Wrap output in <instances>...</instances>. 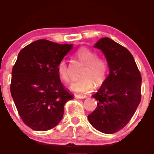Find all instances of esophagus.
<instances>
[{"label": "esophagus", "mask_w": 154, "mask_h": 154, "mask_svg": "<svg viewBox=\"0 0 154 154\" xmlns=\"http://www.w3.org/2000/svg\"><path fill=\"white\" fill-rule=\"evenodd\" d=\"M75 97L77 98V99H84V98H87V96H85V95H75Z\"/></svg>", "instance_id": "obj_1"}]
</instances>
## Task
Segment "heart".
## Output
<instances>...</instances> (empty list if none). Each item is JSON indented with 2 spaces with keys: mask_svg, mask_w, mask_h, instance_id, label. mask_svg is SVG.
<instances>
[{
  "mask_svg": "<svg viewBox=\"0 0 154 154\" xmlns=\"http://www.w3.org/2000/svg\"><path fill=\"white\" fill-rule=\"evenodd\" d=\"M75 57L84 63L81 77L78 80L72 82L70 89L76 93H88L94 88L95 83L100 85L105 81L108 73L106 61L98 58L96 53L88 48H81L76 51ZM57 72L59 78L64 82L69 81V68L65 60H61L57 66Z\"/></svg>",
  "mask_w": 154,
  "mask_h": 154,
  "instance_id": "heart-1",
  "label": "heart"
}]
</instances>
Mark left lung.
Returning <instances> with one entry per match:
<instances>
[{
	"label": "left lung",
	"instance_id": "8db88e82",
	"mask_svg": "<svg viewBox=\"0 0 154 154\" xmlns=\"http://www.w3.org/2000/svg\"><path fill=\"white\" fill-rule=\"evenodd\" d=\"M95 48L106 58L109 75L93 98L98 106L88 120L93 128L113 134L125 128L141 100V77L135 59L126 48L109 38L100 39Z\"/></svg>",
	"mask_w": 154,
	"mask_h": 154
}]
</instances>
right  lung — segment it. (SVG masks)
I'll use <instances>...</instances> for the list:
<instances>
[{
	"instance_id": "add662e5",
	"label": "right lung",
	"mask_w": 154,
	"mask_h": 154,
	"mask_svg": "<svg viewBox=\"0 0 154 154\" xmlns=\"http://www.w3.org/2000/svg\"><path fill=\"white\" fill-rule=\"evenodd\" d=\"M72 45L38 40L19 53L12 69L10 91L21 119L36 131L55 128L63 106L74 97L63 87L57 66Z\"/></svg>"
}]
</instances>
